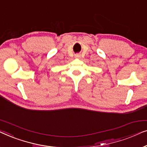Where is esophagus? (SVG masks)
I'll use <instances>...</instances> for the list:
<instances>
[{
	"label": "esophagus",
	"instance_id": "34e87169",
	"mask_svg": "<svg viewBox=\"0 0 147 147\" xmlns=\"http://www.w3.org/2000/svg\"><path fill=\"white\" fill-rule=\"evenodd\" d=\"M79 57H80L79 55H75V57H76V58H78Z\"/></svg>",
	"mask_w": 147,
	"mask_h": 147
}]
</instances>
